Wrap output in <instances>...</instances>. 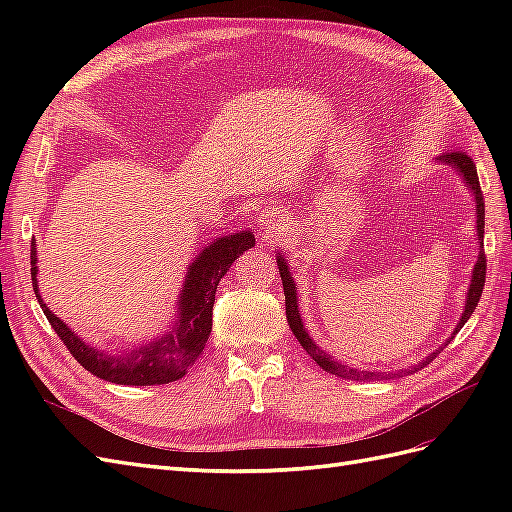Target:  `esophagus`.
<instances>
[{
	"label": "esophagus",
	"mask_w": 512,
	"mask_h": 512,
	"mask_svg": "<svg viewBox=\"0 0 512 512\" xmlns=\"http://www.w3.org/2000/svg\"><path fill=\"white\" fill-rule=\"evenodd\" d=\"M281 222H284L281 209H277V206H266L262 211V217H259V228H262L264 237H273L281 228Z\"/></svg>",
	"instance_id": "obj_1"
}]
</instances>
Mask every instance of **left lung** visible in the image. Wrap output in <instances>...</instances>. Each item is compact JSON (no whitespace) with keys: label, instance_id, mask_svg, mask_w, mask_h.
<instances>
[{"label":"left lung","instance_id":"left-lung-1","mask_svg":"<svg viewBox=\"0 0 512 512\" xmlns=\"http://www.w3.org/2000/svg\"><path fill=\"white\" fill-rule=\"evenodd\" d=\"M442 162H447V165H451L455 171H460V176L466 180V184H469V189L473 191L475 195V228H477V237H480V257H477V264L473 268V277H471V286H469V292H466V303H464V312H462V319L458 323V328H455L453 334H458L462 325L469 321L471 314L475 312L477 303H480V297H482V290H484V281H486V255H484V195H482V189H480V178H477V169H475V162L471 156H466L464 151H449V154L440 156ZM277 266H279V275H281V284H284V295H286V319H288V325L292 334L297 336V341L301 343L303 350H306L312 361H317V365L321 369H325V372H330L334 376H341V378H354V380H363V378H374V376H380L376 372H358V369L354 367H347V365H341L339 361H334V358L330 354H325L321 347L312 341V336L306 332V328H303L301 323V314H299V306H297V290H295V281H292L290 277V270H288V264L286 259L277 255ZM449 343V341H447ZM442 350V347H440ZM440 350H436L433 354H429L427 358H424L422 363H418L416 372L420 367L429 365L433 358H436L440 354ZM411 369V372H413Z\"/></svg>","mask_w":512,"mask_h":512}]
</instances>
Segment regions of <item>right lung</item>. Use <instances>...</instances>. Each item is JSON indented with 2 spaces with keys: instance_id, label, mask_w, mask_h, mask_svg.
<instances>
[{
  "instance_id": "right-lung-1",
  "label": "right lung",
  "mask_w": 512,
  "mask_h": 512,
  "mask_svg": "<svg viewBox=\"0 0 512 512\" xmlns=\"http://www.w3.org/2000/svg\"><path fill=\"white\" fill-rule=\"evenodd\" d=\"M255 244L250 231H239L215 239L211 246L200 250L195 262L189 266L184 288L178 301L176 325L160 339L143 343L121 354H107L94 350L81 341L57 314L48 310L37 288V248L32 242L30 250V275L32 288L39 299V306L50 321L52 330L59 334L63 345L90 374L116 385H167L182 378L187 369L198 361L213 325V301L220 279L226 275L235 259Z\"/></svg>"
}]
</instances>
